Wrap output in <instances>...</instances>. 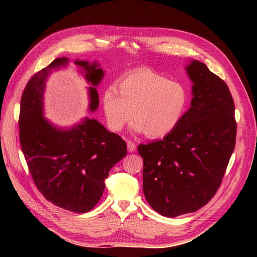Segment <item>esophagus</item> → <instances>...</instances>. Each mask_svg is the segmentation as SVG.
<instances>
[{
  "instance_id": "34e87169",
  "label": "esophagus",
  "mask_w": 257,
  "mask_h": 257,
  "mask_svg": "<svg viewBox=\"0 0 257 257\" xmlns=\"http://www.w3.org/2000/svg\"><path fill=\"white\" fill-rule=\"evenodd\" d=\"M127 148L129 152H134L136 150V144L133 143V141H127Z\"/></svg>"
}]
</instances>
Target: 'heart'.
<instances>
[{
    "instance_id": "obj_1",
    "label": "heart",
    "mask_w": 257,
    "mask_h": 257,
    "mask_svg": "<svg viewBox=\"0 0 257 257\" xmlns=\"http://www.w3.org/2000/svg\"><path fill=\"white\" fill-rule=\"evenodd\" d=\"M103 90L101 102L108 127L120 132L135 117L133 129L149 138H162L181 123L190 96L179 81L151 69H138Z\"/></svg>"
}]
</instances>
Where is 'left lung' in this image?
I'll return each mask as SVG.
<instances>
[{
  "label": "left lung",
  "mask_w": 257,
  "mask_h": 257,
  "mask_svg": "<svg viewBox=\"0 0 257 257\" xmlns=\"http://www.w3.org/2000/svg\"><path fill=\"white\" fill-rule=\"evenodd\" d=\"M185 72L192 99L181 123L163 139L138 146L146 200L167 217L198 211L214 196L235 147V107L227 85L195 59Z\"/></svg>",
  "instance_id": "8db88e82"
}]
</instances>
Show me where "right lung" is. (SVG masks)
I'll return each instance as SVG.
<instances>
[{
  "label": "right lung",
  "instance_id": "obj_1",
  "mask_svg": "<svg viewBox=\"0 0 257 257\" xmlns=\"http://www.w3.org/2000/svg\"><path fill=\"white\" fill-rule=\"evenodd\" d=\"M74 63L89 85L88 110L94 112L99 106L96 87L105 72L97 62ZM68 64L67 57L54 59L27 83L21 98L20 143L32 178L45 199L65 210L86 213L100 200L105 179L127 155V145L96 119L85 117L70 127H58L44 117L47 77Z\"/></svg>",
  "mask_w": 257,
  "mask_h": 257
}]
</instances>
